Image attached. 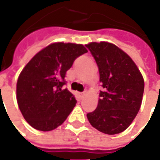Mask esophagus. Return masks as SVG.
I'll return each mask as SVG.
<instances>
[{
  "instance_id": "34e87169",
  "label": "esophagus",
  "mask_w": 160,
  "mask_h": 160,
  "mask_svg": "<svg viewBox=\"0 0 160 160\" xmlns=\"http://www.w3.org/2000/svg\"><path fill=\"white\" fill-rule=\"evenodd\" d=\"M84 92H78V96H79V98H83V96H84Z\"/></svg>"
}]
</instances>
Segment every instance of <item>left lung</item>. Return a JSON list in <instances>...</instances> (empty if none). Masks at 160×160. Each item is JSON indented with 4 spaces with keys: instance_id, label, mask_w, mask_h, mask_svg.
<instances>
[{
    "instance_id": "obj_1",
    "label": "left lung",
    "mask_w": 160,
    "mask_h": 160,
    "mask_svg": "<svg viewBox=\"0 0 160 160\" xmlns=\"http://www.w3.org/2000/svg\"><path fill=\"white\" fill-rule=\"evenodd\" d=\"M99 71L100 91L98 107L87 113L91 125L107 134L124 131L140 111L144 80L130 56L108 42L86 44Z\"/></svg>"
}]
</instances>
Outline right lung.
<instances>
[{
	"instance_id": "1",
	"label": "right lung",
	"mask_w": 160,
	"mask_h": 160,
	"mask_svg": "<svg viewBox=\"0 0 160 160\" xmlns=\"http://www.w3.org/2000/svg\"><path fill=\"white\" fill-rule=\"evenodd\" d=\"M87 52L82 44L54 42L33 56L17 81V102L23 117L34 128L50 131L63 123L77 101L66 85V72Z\"/></svg>"
}]
</instances>
